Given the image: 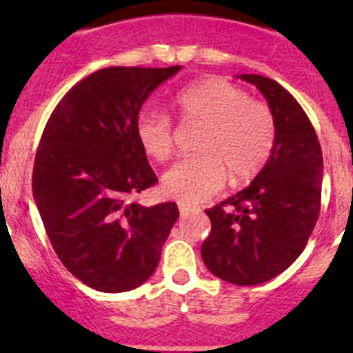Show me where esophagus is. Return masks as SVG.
<instances>
[{"label": "esophagus", "mask_w": 353, "mask_h": 353, "mask_svg": "<svg viewBox=\"0 0 353 353\" xmlns=\"http://www.w3.org/2000/svg\"><path fill=\"white\" fill-rule=\"evenodd\" d=\"M193 206H190V205H184V203H179V213H181V216H183V219H186L188 215H190L191 212H193Z\"/></svg>", "instance_id": "obj_1"}]
</instances>
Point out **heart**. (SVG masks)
I'll return each instance as SVG.
<instances>
[{"mask_svg":"<svg viewBox=\"0 0 353 353\" xmlns=\"http://www.w3.org/2000/svg\"><path fill=\"white\" fill-rule=\"evenodd\" d=\"M184 124L199 126L196 157L177 162L162 179L163 193L184 205L206 201L225 186L244 184L261 172L275 145V117L261 101L219 77L190 85L174 99ZM137 138L150 159L165 162L174 152L169 116L145 110L137 119Z\"/></svg>","mask_w":353,"mask_h":353,"instance_id":"heart-1","label":"heart"}]
</instances>
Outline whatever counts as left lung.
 I'll list each match as a JSON object with an SVG mask.
<instances>
[{
	"instance_id": "8db88e82",
	"label": "left lung",
	"mask_w": 353,
	"mask_h": 353,
	"mask_svg": "<svg viewBox=\"0 0 353 353\" xmlns=\"http://www.w3.org/2000/svg\"><path fill=\"white\" fill-rule=\"evenodd\" d=\"M239 78L265 95L275 117V145L245 190L205 210L212 232L201 245V258L225 282L258 285L285 272L314 230L323 154L307 114L290 92L261 74Z\"/></svg>"
}]
</instances>
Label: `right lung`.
Masks as SVG:
<instances>
[{
    "mask_svg": "<svg viewBox=\"0 0 353 353\" xmlns=\"http://www.w3.org/2000/svg\"><path fill=\"white\" fill-rule=\"evenodd\" d=\"M179 70L95 71L59 101L41 137L32 190L42 223L68 272L99 292L147 282L179 216L176 203L130 199L159 181L137 138L138 114Z\"/></svg>",
    "mask_w": 353,
    "mask_h": 353,
    "instance_id": "right-lung-1",
    "label": "right lung"
}]
</instances>
